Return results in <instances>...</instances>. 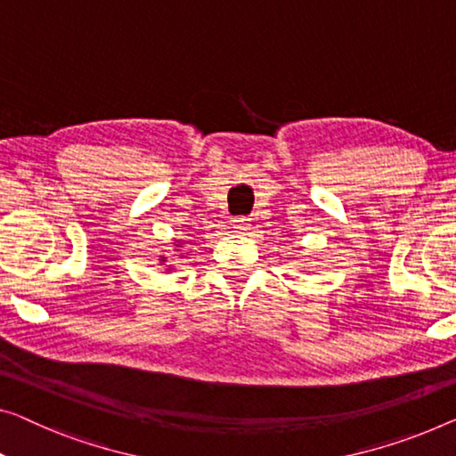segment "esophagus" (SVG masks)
<instances>
[{"mask_svg":"<svg viewBox=\"0 0 456 456\" xmlns=\"http://www.w3.org/2000/svg\"><path fill=\"white\" fill-rule=\"evenodd\" d=\"M233 227L237 231H248L249 229V219H248V216H235Z\"/></svg>","mask_w":456,"mask_h":456,"instance_id":"obj_1","label":"esophagus"}]
</instances>
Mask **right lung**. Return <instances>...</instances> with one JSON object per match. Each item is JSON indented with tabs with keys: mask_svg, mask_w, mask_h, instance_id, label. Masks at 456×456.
I'll return each instance as SVG.
<instances>
[{
	"mask_svg": "<svg viewBox=\"0 0 456 456\" xmlns=\"http://www.w3.org/2000/svg\"><path fill=\"white\" fill-rule=\"evenodd\" d=\"M184 243H186V241L175 240V243H174V251H180V248H184ZM186 254H188V251H186ZM180 257H186V256H180ZM159 266H167V268H166L167 272L172 270V264H167V256H159Z\"/></svg>",
	"mask_w": 456,
	"mask_h": 456,
	"instance_id": "obj_1",
	"label": "right lung"
}]
</instances>
